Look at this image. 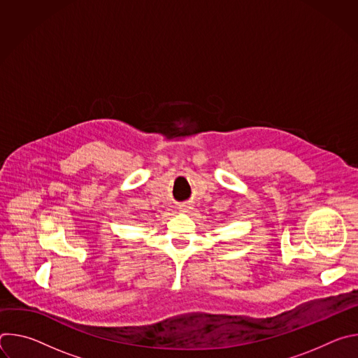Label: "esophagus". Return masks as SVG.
I'll use <instances>...</instances> for the list:
<instances>
[{
	"label": "esophagus",
	"instance_id": "esophagus-1",
	"mask_svg": "<svg viewBox=\"0 0 358 358\" xmlns=\"http://www.w3.org/2000/svg\"><path fill=\"white\" fill-rule=\"evenodd\" d=\"M188 210H191V207H189V206H182V207L180 208V211H181V213H187Z\"/></svg>",
	"mask_w": 358,
	"mask_h": 358
}]
</instances>
